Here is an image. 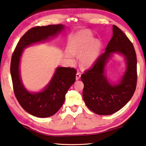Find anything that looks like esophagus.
<instances>
[{
  "instance_id": "34e87169",
  "label": "esophagus",
  "mask_w": 146,
  "mask_h": 146,
  "mask_svg": "<svg viewBox=\"0 0 146 146\" xmlns=\"http://www.w3.org/2000/svg\"><path fill=\"white\" fill-rule=\"evenodd\" d=\"M80 76H81V73L80 72H77L76 73V80H78L80 78Z\"/></svg>"
}]
</instances>
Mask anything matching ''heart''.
I'll list each match as a JSON object with an SVG mask.
<instances>
[{
  "mask_svg": "<svg viewBox=\"0 0 146 146\" xmlns=\"http://www.w3.org/2000/svg\"><path fill=\"white\" fill-rule=\"evenodd\" d=\"M68 58L71 62H75L74 55H80V64L89 68L98 59L102 50V43L94 39L91 32L84 31L74 36L68 43Z\"/></svg>",
  "mask_w": 146,
  "mask_h": 146,
  "instance_id": "obj_1",
  "label": "heart"
}]
</instances>
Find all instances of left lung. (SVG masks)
I'll list each match as a JSON object with an SVG mask.
<instances>
[{"instance_id": "left-lung-1", "label": "left lung", "mask_w": 146, "mask_h": 146, "mask_svg": "<svg viewBox=\"0 0 146 146\" xmlns=\"http://www.w3.org/2000/svg\"><path fill=\"white\" fill-rule=\"evenodd\" d=\"M113 53L123 54L127 69L117 84L108 80L104 68ZM137 56L131 42L120 29L113 25V35L105 52L98 58L89 70L81 76L84 87L83 99L90 110L98 115H110L126 105L137 86Z\"/></svg>"}]
</instances>
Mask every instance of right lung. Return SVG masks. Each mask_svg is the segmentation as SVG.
<instances>
[{
    "instance_id": "add662e5",
    "label": "right lung",
    "mask_w": 146,
    "mask_h": 146,
    "mask_svg": "<svg viewBox=\"0 0 146 146\" xmlns=\"http://www.w3.org/2000/svg\"><path fill=\"white\" fill-rule=\"evenodd\" d=\"M64 28V25L58 24L31 29L21 38L12 55L10 72L15 96L26 112L37 117H50L60 109L64 102L66 92L75 82L76 71L73 68L58 67L43 91L31 92L25 89L21 79V56L26 47L48 40L57 36Z\"/></svg>"
}]
</instances>
